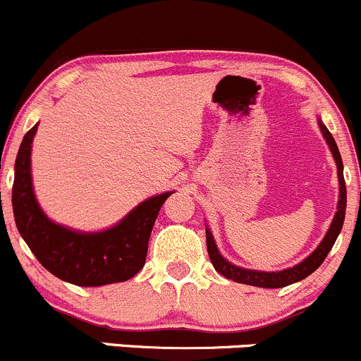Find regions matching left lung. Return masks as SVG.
I'll use <instances>...</instances> for the list:
<instances>
[{"label":"left lung","mask_w":361,"mask_h":361,"mask_svg":"<svg viewBox=\"0 0 361 361\" xmlns=\"http://www.w3.org/2000/svg\"><path fill=\"white\" fill-rule=\"evenodd\" d=\"M318 126L323 133V139L326 140L330 147V153H332L334 159H336L337 165V179H339V202H337V212L334 215L332 222H330V228L326 229L325 236L319 241V245L307 255L304 261H300L295 266L287 267V269L281 271H257V269H247V267L236 266V264L229 262L228 259L222 257V254L219 252L217 245H215L214 235L205 228L207 233V248L208 255H210V261L214 264L215 271L221 273L222 276H226L228 280L236 281V283H245L252 285V287H262V288H281L287 287V285L297 283V281L304 280V278L310 276L313 271H317L322 262L325 261V257L329 255V252L332 250L334 243H336L337 236H339L341 229H343L344 217H346V182H344V166L343 159H341V153L337 149V144L334 140L332 133L329 132L325 125H323L322 118H318Z\"/></svg>","instance_id":"left-lung-1"}]
</instances>
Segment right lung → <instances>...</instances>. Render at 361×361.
<instances>
[{
	"instance_id": "add662e5",
	"label": "right lung",
	"mask_w": 361,
	"mask_h": 361,
	"mask_svg": "<svg viewBox=\"0 0 361 361\" xmlns=\"http://www.w3.org/2000/svg\"><path fill=\"white\" fill-rule=\"evenodd\" d=\"M38 123L24 135L15 159L12 207L15 224L44 269L78 287H102L135 276L146 264L156 217L173 191L144 200L102 231H78L51 221L36 200L31 149Z\"/></svg>"
}]
</instances>
